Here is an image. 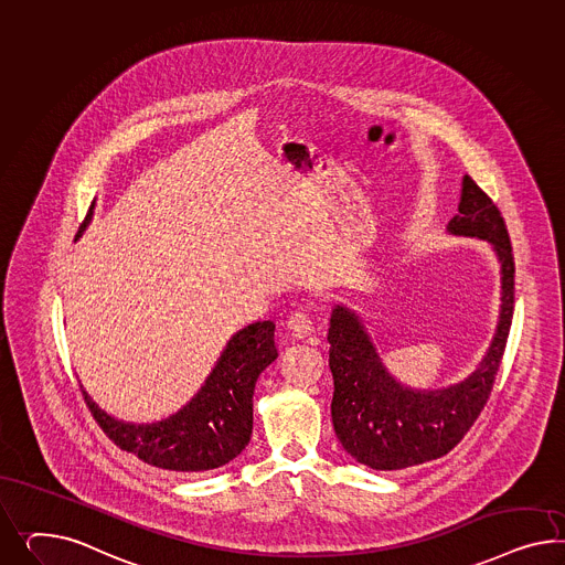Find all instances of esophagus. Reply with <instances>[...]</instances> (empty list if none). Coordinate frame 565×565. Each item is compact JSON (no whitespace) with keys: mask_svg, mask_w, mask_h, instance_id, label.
Instances as JSON below:
<instances>
[{"mask_svg":"<svg viewBox=\"0 0 565 565\" xmlns=\"http://www.w3.org/2000/svg\"><path fill=\"white\" fill-rule=\"evenodd\" d=\"M286 327H288V333L291 337H296V339H306V337L312 335L315 333V322L312 319L302 312V310H298V312H291L290 319L286 322Z\"/></svg>","mask_w":565,"mask_h":565,"instance_id":"1","label":"esophagus"}]
</instances>
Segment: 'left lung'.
I'll return each instance as SVG.
<instances>
[{
	"mask_svg": "<svg viewBox=\"0 0 565 565\" xmlns=\"http://www.w3.org/2000/svg\"><path fill=\"white\" fill-rule=\"evenodd\" d=\"M448 230L486 238L502 263L498 331L481 366L467 381L431 393L403 388L382 366L358 317L343 306H337L331 317L333 426L343 448L370 469L397 471L448 455L488 405L502 364L514 315V255L502 212L469 174L462 179L458 215Z\"/></svg>",
	"mask_w": 565,
	"mask_h": 565,
	"instance_id": "obj_1",
	"label": "left lung"
}]
</instances>
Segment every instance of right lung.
<instances>
[{"instance_id":"obj_1","label":"right lung","mask_w":565,"mask_h":565,"mask_svg":"<svg viewBox=\"0 0 565 565\" xmlns=\"http://www.w3.org/2000/svg\"><path fill=\"white\" fill-rule=\"evenodd\" d=\"M84 224L77 230L86 228ZM275 324L255 322L230 339L210 379L184 409L150 426L110 417L82 388L96 424L121 450L139 460L179 473L217 469L238 457L253 431V393L260 372L277 358Z\"/></svg>"}]
</instances>
